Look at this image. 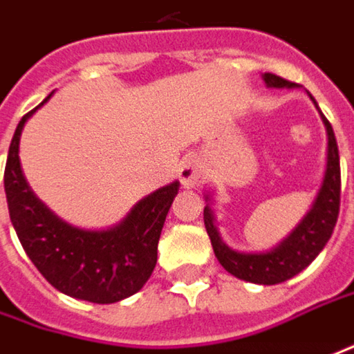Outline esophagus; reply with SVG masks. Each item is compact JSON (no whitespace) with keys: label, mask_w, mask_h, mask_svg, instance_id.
Wrapping results in <instances>:
<instances>
[{"label":"esophagus","mask_w":354,"mask_h":354,"mask_svg":"<svg viewBox=\"0 0 354 354\" xmlns=\"http://www.w3.org/2000/svg\"><path fill=\"white\" fill-rule=\"evenodd\" d=\"M178 178L182 182L184 188H196L202 184L204 180V170H202V164L196 156H188L184 158L180 168H178Z\"/></svg>","instance_id":"obj_1"}]
</instances>
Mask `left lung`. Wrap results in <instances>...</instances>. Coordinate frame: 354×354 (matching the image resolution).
Wrapping results in <instances>:
<instances>
[{
    "label": "left lung",
    "mask_w": 354,
    "mask_h": 354,
    "mask_svg": "<svg viewBox=\"0 0 354 354\" xmlns=\"http://www.w3.org/2000/svg\"><path fill=\"white\" fill-rule=\"evenodd\" d=\"M263 81L269 88H283V86L295 88L297 86L295 83H289L273 73H263ZM311 100L315 102L313 97ZM317 111H319V106H317ZM319 115L323 118V124L327 131V166H325L323 182H321V188H319L311 207L307 209V214L291 230V234L283 241H279L275 248H271L269 252H259V254L236 252V250L227 248L216 227V218L212 212V198H209L212 194H206L207 204L204 207L206 232L218 261L234 277L259 285L283 283L307 268L327 245L330 234L335 230L337 218H339L341 164H339V148H337V138H335L333 127L321 111H319Z\"/></svg>",
    "instance_id": "left-lung-1"
}]
</instances>
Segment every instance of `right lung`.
<instances>
[{
    "label": "right lung",
    "mask_w": 354,
    "mask_h": 354,
    "mask_svg": "<svg viewBox=\"0 0 354 354\" xmlns=\"http://www.w3.org/2000/svg\"><path fill=\"white\" fill-rule=\"evenodd\" d=\"M51 95L19 120L11 138L3 174L9 218L25 254L55 289L102 305L127 299L154 271L162 225L180 182L148 194L109 230H83L55 216L29 188L19 162L25 122Z\"/></svg>",
    "instance_id": "obj_1"
}]
</instances>
